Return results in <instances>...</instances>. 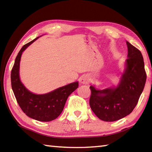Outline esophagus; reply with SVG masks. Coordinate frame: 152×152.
<instances>
[{"mask_svg":"<svg viewBox=\"0 0 152 152\" xmlns=\"http://www.w3.org/2000/svg\"><path fill=\"white\" fill-rule=\"evenodd\" d=\"M80 82L83 84H88L89 83V78L87 75H82L80 78Z\"/></svg>","mask_w":152,"mask_h":152,"instance_id":"obj_1","label":"esophagus"}]
</instances>
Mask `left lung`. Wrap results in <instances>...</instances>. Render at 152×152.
<instances>
[{
    "mask_svg": "<svg viewBox=\"0 0 152 152\" xmlns=\"http://www.w3.org/2000/svg\"><path fill=\"white\" fill-rule=\"evenodd\" d=\"M128 58L119 84L103 90L90 86L89 105L97 117L104 121L119 120L133 112L143 91L146 80L140 51L126 41Z\"/></svg>",
    "mask_w": 152,
    "mask_h": 152,
    "instance_id": "1",
    "label": "left lung"
}]
</instances>
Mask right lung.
Instances as JSON below:
<instances>
[{"label": "right lung", "mask_w": 152, "mask_h": 152, "mask_svg": "<svg viewBox=\"0 0 152 152\" xmlns=\"http://www.w3.org/2000/svg\"><path fill=\"white\" fill-rule=\"evenodd\" d=\"M37 38L25 44L19 51L11 72L12 88L19 106L25 114L38 121H50L63 112L69 96L78 88V82L69 83L42 95L34 94L25 88L19 78V63L23 51Z\"/></svg>", "instance_id": "add662e5"}]
</instances>
